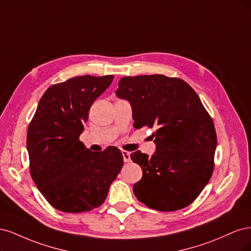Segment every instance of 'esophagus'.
<instances>
[{"mask_svg": "<svg viewBox=\"0 0 251 251\" xmlns=\"http://www.w3.org/2000/svg\"><path fill=\"white\" fill-rule=\"evenodd\" d=\"M122 155H123L124 163H129V161L131 160V158H130V153H129V152H127V151H122Z\"/></svg>", "mask_w": 251, "mask_h": 251, "instance_id": "1", "label": "esophagus"}]
</instances>
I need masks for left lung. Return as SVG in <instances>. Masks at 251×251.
Here are the masks:
<instances>
[{
  "mask_svg": "<svg viewBox=\"0 0 251 251\" xmlns=\"http://www.w3.org/2000/svg\"><path fill=\"white\" fill-rule=\"evenodd\" d=\"M116 94L130 103L134 128H156L154 154L130 155L143 170L135 197L161 212L190 205L211 179L217 147L213 120L198 95L183 80L164 75L123 77Z\"/></svg>",
  "mask_w": 251,
  "mask_h": 251,
  "instance_id": "1",
  "label": "left lung"
}]
</instances>
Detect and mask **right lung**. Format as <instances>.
Masks as SVG:
<instances>
[{"label": "right lung", "instance_id": "right-lung-1", "mask_svg": "<svg viewBox=\"0 0 251 251\" xmlns=\"http://www.w3.org/2000/svg\"><path fill=\"white\" fill-rule=\"evenodd\" d=\"M112 79V75H85L50 86L29 124L31 177L58 211L81 213L100 206L123 167L117 147L92 152L79 141L91 106Z\"/></svg>", "mask_w": 251, "mask_h": 251}]
</instances>
